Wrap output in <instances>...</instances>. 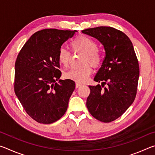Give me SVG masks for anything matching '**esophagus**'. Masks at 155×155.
I'll return each mask as SVG.
<instances>
[{"instance_id": "1", "label": "esophagus", "mask_w": 155, "mask_h": 155, "mask_svg": "<svg viewBox=\"0 0 155 155\" xmlns=\"http://www.w3.org/2000/svg\"><path fill=\"white\" fill-rule=\"evenodd\" d=\"M82 85H81V83H76V88H78V87H81V86Z\"/></svg>"}]
</instances>
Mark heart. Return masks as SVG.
<instances>
[{
  "instance_id": "obj_1",
  "label": "heart",
  "mask_w": 155,
  "mask_h": 155,
  "mask_svg": "<svg viewBox=\"0 0 155 155\" xmlns=\"http://www.w3.org/2000/svg\"><path fill=\"white\" fill-rule=\"evenodd\" d=\"M72 50L75 52L84 53L83 64H90L94 67L98 66L101 61V56L98 51V46L95 41L89 37L81 35L76 38L70 43ZM71 58L70 52L64 48L58 52V60L60 64L68 66ZM92 70L90 65L86 64L82 67L70 70L65 74V77L78 83H83L87 81Z\"/></svg>"
}]
</instances>
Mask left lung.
<instances>
[{"label": "left lung", "instance_id": "8db88e82", "mask_svg": "<svg viewBox=\"0 0 155 155\" xmlns=\"http://www.w3.org/2000/svg\"><path fill=\"white\" fill-rule=\"evenodd\" d=\"M82 33L103 44L105 57L94 80L86 105L91 115L103 122L118 118L133 104L137 94L140 68L133 44L122 31L110 27L87 28ZM107 84V88L102 87Z\"/></svg>", "mask_w": 155, "mask_h": 155}]
</instances>
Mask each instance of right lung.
I'll return each mask as SVG.
<instances>
[{
	"label": "right lung",
	"instance_id": "1",
	"mask_svg": "<svg viewBox=\"0 0 155 155\" xmlns=\"http://www.w3.org/2000/svg\"><path fill=\"white\" fill-rule=\"evenodd\" d=\"M76 32L56 28L39 31L31 36L18 54L15 64V95L28 115L39 123L52 124L68 109L75 83L59 80L58 52Z\"/></svg>",
	"mask_w": 155,
	"mask_h": 155
}]
</instances>
